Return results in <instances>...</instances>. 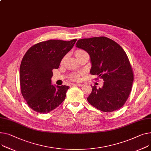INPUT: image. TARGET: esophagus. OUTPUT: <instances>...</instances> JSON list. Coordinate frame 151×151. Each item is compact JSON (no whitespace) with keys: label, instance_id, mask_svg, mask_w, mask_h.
I'll list each match as a JSON object with an SVG mask.
<instances>
[{"label":"esophagus","instance_id":"esophagus-1","mask_svg":"<svg viewBox=\"0 0 151 151\" xmlns=\"http://www.w3.org/2000/svg\"><path fill=\"white\" fill-rule=\"evenodd\" d=\"M73 85H74V86H78V87H81L83 86V84H74Z\"/></svg>","mask_w":151,"mask_h":151}]
</instances>
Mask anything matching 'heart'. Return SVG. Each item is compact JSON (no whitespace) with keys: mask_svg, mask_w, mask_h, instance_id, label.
<instances>
[{"mask_svg":"<svg viewBox=\"0 0 151 151\" xmlns=\"http://www.w3.org/2000/svg\"><path fill=\"white\" fill-rule=\"evenodd\" d=\"M85 53L84 51H83V50H77L75 52V56L76 57H78V56L81 55V54ZM72 79L75 80V81H76V80H78L79 79V75L78 73H75V74H73L72 76Z\"/></svg>","mask_w":151,"mask_h":151,"instance_id":"heart-1","label":"heart"}]
</instances>
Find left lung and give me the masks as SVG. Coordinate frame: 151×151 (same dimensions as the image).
<instances>
[{
	"instance_id": "left-lung-1",
	"label": "left lung",
	"mask_w": 151,
	"mask_h": 151,
	"mask_svg": "<svg viewBox=\"0 0 151 151\" xmlns=\"http://www.w3.org/2000/svg\"><path fill=\"white\" fill-rule=\"evenodd\" d=\"M76 47L89 55L92 65L90 73L104 81L101 88L92 86L88 102L104 112L121 108L131 92L134 81L132 69L124 50L104 36L79 39Z\"/></svg>"
}]
</instances>
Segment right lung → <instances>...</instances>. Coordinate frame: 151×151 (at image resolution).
Listing matches in <instances>:
<instances>
[{
  "mask_svg": "<svg viewBox=\"0 0 151 151\" xmlns=\"http://www.w3.org/2000/svg\"><path fill=\"white\" fill-rule=\"evenodd\" d=\"M76 40L39 42L30 47L23 57L19 72L21 93L28 106L36 112H51L65 99L70 87L52 85V70L59 68Z\"/></svg>",
  "mask_w": 151,
  "mask_h": 151,
  "instance_id": "obj_1",
  "label": "right lung"
}]
</instances>
